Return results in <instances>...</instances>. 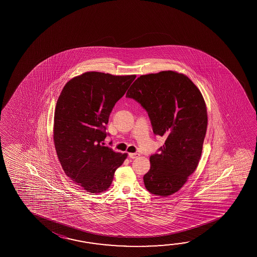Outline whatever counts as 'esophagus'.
<instances>
[{
  "label": "esophagus",
  "mask_w": 257,
  "mask_h": 257,
  "mask_svg": "<svg viewBox=\"0 0 257 257\" xmlns=\"http://www.w3.org/2000/svg\"><path fill=\"white\" fill-rule=\"evenodd\" d=\"M128 157L131 159H137L138 157H140V154L139 153H128Z\"/></svg>",
  "instance_id": "obj_1"
}]
</instances>
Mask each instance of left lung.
<instances>
[{"instance_id": "8db88e82", "label": "left lung", "mask_w": 257, "mask_h": 257, "mask_svg": "<svg viewBox=\"0 0 257 257\" xmlns=\"http://www.w3.org/2000/svg\"><path fill=\"white\" fill-rule=\"evenodd\" d=\"M126 96L142 104L153 133L165 138L159 153L150 157L145 187L155 196L173 195L197 169L202 153L208 126L202 94L188 77L164 71L139 77Z\"/></svg>"}]
</instances>
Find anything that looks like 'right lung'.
<instances>
[{
    "instance_id": "add662e5",
    "label": "right lung",
    "mask_w": 257,
    "mask_h": 257,
    "mask_svg": "<svg viewBox=\"0 0 257 257\" xmlns=\"http://www.w3.org/2000/svg\"><path fill=\"white\" fill-rule=\"evenodd\" d=\"M135 78L88 71L67 82L58 98L57 155L66 175L87 192L105 191L127 156L104 146V141L110 113Z\"/></svg>"
}]
</instances>
